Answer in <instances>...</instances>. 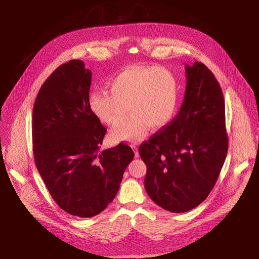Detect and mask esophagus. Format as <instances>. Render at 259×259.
<instances>
[{"label": "esophagus", "instance_id": "34e87169", "mask_svg": "<svg viewBox=\"0 0 259 259\" xmlns=\"http://www.w3.org/2000/svg\"><path fill=\"white\" fill-rule=\"evenodd\" d=\"M133 149H134V153H135V157L137 158V157H140V153H139V149H137L136 147H133Z\"/></svg>", "mask_w": 259, "mask_h": 259}]
</instances>
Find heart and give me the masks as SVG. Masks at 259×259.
<instances>
[{"label":"heart","mask_w":259,"mask_h":259,"mask_svg":"<svg viewBox=\"0 0 259 259\" xmlns=\"http://www.w3.org/2000/svg\"><path fill=\"white\" fill-rule=\"evenodd\" d=\"M109 93L91 94L89 104L94 115L110 127L128 118L113 133V139L135 143L149 127L165 126L174 117L180 100L178 76L158 65H133L120 71L108 82Z\"/></svg>","instance_id":"heart-1"}]
</instances>
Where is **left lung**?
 <instances>
[{"instance_id":"obj_1","label":"left lung","mask_w":259,"mask_h":259,"mask_svg":"<svg viewBox=\"0 0 259 259\" xmlns=\"http://www.w3.org/2000/svg\"><path fill=\"white\" fill-rule=\"evenodd\" d=\"M186 89L175 118L140 146L145 188L165 210L185 212L212 191L228 151L225 101L209 68L185 65Z\"/></svg>"}]
</instances>
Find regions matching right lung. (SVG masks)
Listing matches in <instances>:
<instances>
[{
	"label": "right lung",
	"mask_w": 259,
	"mask_h": 259,
	"mask_svg": "<svg viewBox=\"0 0 259 259\" xmlns=\"http://www.w3.org/2000/svg\"><path fill=\"white\" fill-rule=\"evenodd\" d=\"M91 83L82 60L61 64L40 88L32 116L39 174L59 207L79 218L107 207L134 157L124 143L101 151L106 128L90 108Z\"/></svg>",
	"instance_id": "right-lung-1"
}]
</instances>
